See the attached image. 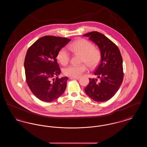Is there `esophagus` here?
Here are the masks:
<instances>
[{
    "mask_svg": "<svg viewBox=\"0 0 147 147\" xmlns=\"http://www.w3.org/2000/svg\"><path fill=\"white\" fill-rule=\"evenodd\" d=\"M79 78H80V77H70V79H77V80H78V79H79Z\"/></svg>",
    "mask_w": 147,
    "mask_h": 147,
    "instance_id": "obj_1",
    "label": "esophagus"
}]
</instances>
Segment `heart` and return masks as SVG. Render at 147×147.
Here are the masks:
<instances>
[{
    "mask_svg": "<svg viewBox=\"0 0 147 147\" xmlns=\"http://www.w3.org/2000/svg\"><path fill=\"white\" fill-rule=\"evenodd\" d=\"M68 49L73 53L82 55V62L86 63L91 68L96 67L101 60V52L98 48L94 47L91 42L85 39H79L68 46ZM57 59L62 65H66L70 59V55L65 48L60 49L57 55ZM87 69L85 64L79 65H70L63 69L64 75L70 77L80 76Z\"/></svg>",
    "mask_w": 147,
    "mask_h": 147,
    "instance_id": "heart-1",
    "label": "heart"
}]
</instances>
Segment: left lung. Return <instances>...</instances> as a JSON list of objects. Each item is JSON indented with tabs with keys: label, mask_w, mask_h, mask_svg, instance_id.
Segmentation results:
<instances>
[{
	"label": "left lung",
	"mask_w": 147,
	"mask_h": 147,
	"mask_svg": "<svg viewBox=\"0 0 147 147\" xmlns=\"http://www.w3.org/2000/svg\"><path fill=\"white\" fill-rule=\"evenodd\" d=\"M95 43L101 52V62L94 74L100 79H89L85 93L93 100L104 102L115 95L123 79L122 58L118 47L105 35L92 31L83 35Z\"/></svg>",
	"instance_id": "left-lung-1"
}]
</instances>
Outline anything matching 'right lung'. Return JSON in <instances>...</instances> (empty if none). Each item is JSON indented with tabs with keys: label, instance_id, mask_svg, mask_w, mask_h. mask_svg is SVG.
Masks as SVG:
<instances>
[{
	"label": "right lung",
	"instance_id": "add662e5",
	"mask_svg": "<svg viewBox=\"0 0 147 147\" xmlns=\"http://www.w3.org/2000/svg\"><path fill=\"white\" fill-rule=\"evenodd\" d=\"M70 41L65 37L45 36L27 51L24 61L26 83L35 96L42 101L55 100L66 89L68 78H58L61 71L56 57L58 51Z\"/></svg>",
	"mask_w": 147,
	"mask_h": 147
}]
</instances>
